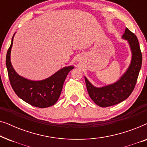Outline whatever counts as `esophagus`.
<instances>
[{
	"label": "esophagus",
	"instance_id": "esophagus-1",
	"mask_svg": "<svg viewBox=\"0 0 147 147\" xmlns=\"http://www.w3.org/2000/svg\"><path fill=\"white\" fill-rule=\"evenodd\" d=\"M79 61H82V58H79Z\"/></svg>",
	"mask_w": 147,
	"mask_h": 147
}]
</instances>
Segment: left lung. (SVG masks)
<instances>
[{"instance_id":"8db88e82","label":"left lung","mask_w":147,"mask_h":147,"mask_svg":"<svg viewBox=\"0 0 147 147\" xmlns=\"http://www.w3.org/2000/svg\"><path fill=\"white\" fill-rule=\"evenodd\" d=\"M122 38L128 41L132 53L129 67L120 79L109 85L96 87L84 77L91 99L100 107H108L123 102L133 91L142 65V53L136 36L128 28Z\"/></svg>"}]
</instances>
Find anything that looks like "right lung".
I'll use <instances>...</instances> for the list:
<instances>
[{
	"instance_id": "1",
	"label": "right lung",
	"mask_w": 147,
	"mask_h": 147,
	"mask_svg": "<svg viewBox=\"0 0 147 147\" xmlns=\"http://www.w3.org/2000/svg\"><path fill=\"white\" fill-rule=\"evenodd\" d=\"M15 35V33L12 38L6 57V66L13 90L21 99L31 106L44 108L54 105L59 99L67 75L74 66L64 67L50 77L39 81L22 77L16 72L11 61V48Z\"/></svg>"
}]
</instances>
